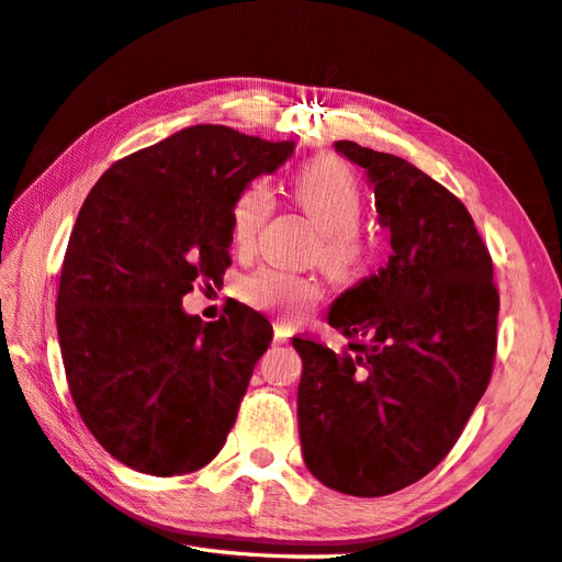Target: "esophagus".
<instances>
[{"mask_svg": "<svg viewBox=\"0 0 562 562\" xmlns=\"http://www.w3.org/2000/svg\"><path fill=\"white\" fill-rule=\"evenodd\" d=\"M288 336H290V329H288V326H284V324H278V326H274V344H288Z\"/></svg>", "mask_w": 562, "mask_h": 562, "instance_id": "1", "label": "esophagus"}]
</instances>
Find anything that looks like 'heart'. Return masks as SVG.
I'll return each instance as SVG.
<instances>
[{
    "instance_id": "obj_1",
    "label": "heart",
    "mask_w": 562,
    "mask_h": 562,
    "mask_svg": "<svg viewBox=\"0 0 562 562\" xmlns=\"http://www.w3.org/2000/svg\"><path fill=\"white\" fill-rule=\"evenodd\" d=\"M292 199L319 228L316 262L334 280H353L363 270L369 246L359 231L363 193L359 181L336 159H316L292 179ZM274 196L268 183L255 181L243 189L231 206V233L240 248H250L270 221ZM240 297L250 307L288 316L310 312L322 297V288L307 274L274 268L258 270L240 282Z\"/></svg>"
}]
</instances>
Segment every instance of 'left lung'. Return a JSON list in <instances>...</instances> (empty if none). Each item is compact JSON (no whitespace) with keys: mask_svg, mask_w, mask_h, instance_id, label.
<instances>
[{"mask_svg":"<svg viewBox=\"0 0 562 562\" xmlns=\"http://www.w3.org/2000/svg\"><path fill=\"white\" fill-rule=\"evenodd\" d=\"M334 149L361 167L393 255L341 292L329 324L339 353L294 336L304 464L334 492L385 496L442 462L492 379L494 265L454 193L425 171L356 142Z\"/></svg>","mask_w":562,"mask_h":562,"instance_id":"8db88e82","label":"left lung"}]
</instances>
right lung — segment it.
<instances>
[{
	"instance_id": "add662e5",
	"label": "right lung",
	"mask_w": 562,
	"mask_h": 562,
	"mask_svg": "<svg viewBox=\"0 0 562 562\" xmlns=\"http://www.w3.org/2000/svg\"><path fill=\"white\" fill-rule=\"evenodd\" d=\"M292 151L193 125L90 189L60 268L56 329L78 413L117 462L189 474L226 445L272 326L240 302L203 324L181 297L193 282L223 284L233 201Z\"/></svg>"
}]
</instances>
